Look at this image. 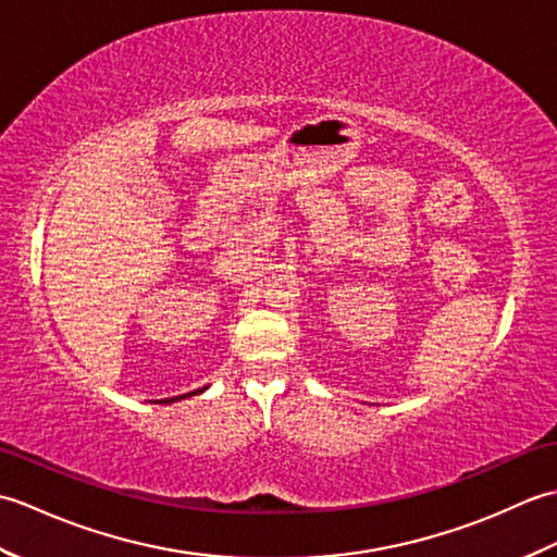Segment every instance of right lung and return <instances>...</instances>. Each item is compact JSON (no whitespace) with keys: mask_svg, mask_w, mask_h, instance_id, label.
I'll return each mask as SVG.
<instances>
[{"mask_svg":"<svg viewBox=\"0 0 557 557\" xmlns=\"http://www.w3.org/2000/svg\"><path fill=\"white\" fill-rule=\"evenodd\" d=\"M203 389H206V387H203ZM203 389H198V393H203ZM184 397H186V395H182V399H184ZM174 399H176V397H172L170 401H174ZM160 401H168V399H160Z\"/></svg>","mask_w":557,"mask_h":557,"instance_id":"obj_1","label":"right lung"}]
</instances>
